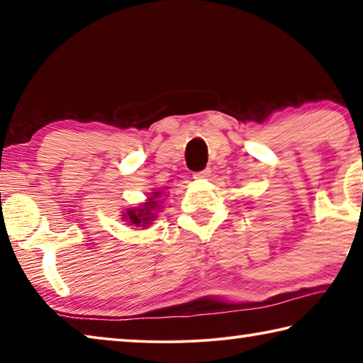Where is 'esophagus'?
Masks as SVG:
<instances>
[{"mask_svg":"<svg viewBox=\"0 0 363 363\" xmlns=\"http://www.w3.org/2000/svg\"><path fill=\"white\" fill-rule=\"evenodd\" d=\"M211 176V169L206 168L203 171H199V173H194V177L195 179H208V177Z\"/></svg>","mask_w":363,"mask_h":363,"instance_id":"1","label":"esophagus"}]
</instances>
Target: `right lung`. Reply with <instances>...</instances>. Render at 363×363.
I'll list each match as a JSON object with an SVG mask.
<instances>
[{
    "label": "right lung",
    "mask_w": 363,
    "mask_h": 363,
    "mask_svg": "<svg viewBox=\"0 0 363 363\" xmlns=\"http://www.w3.org/2000/svg\"><path fill=\"white\" fill-rule=\"evenodd\" d=\"M160 192H155L153 199H149L150 201H147L145 205H143V208H134V210H128V214L125 216V219L130 220L131 224L134 225H143L145 227V224H150V220L155 218V210H157V201L155 199L158 196Z\"/></svg>",
    "instance_id": "add662e5"
}]
</instances>
